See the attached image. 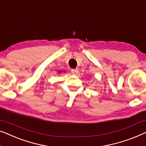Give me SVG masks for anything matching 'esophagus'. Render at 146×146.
Listing matches in <instances>:
<instances>
[{
	"instance_id": "1",
	"label": "esophagus",
	"mask_w": 146,
	"mask_h": 146,
	"mask_svg": "<svg viewBox=\"0 0 146 146\" xmlns=\"http://www.w3.org/2000/svg\"><path fill=\"white\" fill-rule=\"evenodd\" d=\"M78 69H72L71 70V72L73 74H76L78 73Z\"/></svg>"
}]
</instances>
